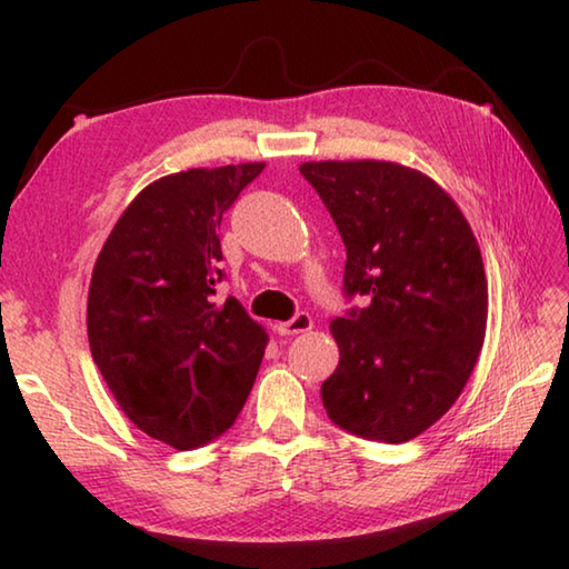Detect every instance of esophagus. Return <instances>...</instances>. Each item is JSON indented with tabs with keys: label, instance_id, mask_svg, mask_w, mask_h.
<instances>
[{
	"label": "esophagus",
	"instance_id": "esophagus-1",
	"mask_svg": "<svg viewBox=\"0 0 569 569\" xmlns=\"http://www.w3.org/2000/svg\"><path fill=\"white\" fill-rule=\"evenodd\" d=\"M313 329V319L308 313H296L291 321H286V323H276V331L281 333V336H296V333H306V331H311Z\"/></svg>",
	"mask_w": 569,
	"mask_h": 569
}]
</instances>
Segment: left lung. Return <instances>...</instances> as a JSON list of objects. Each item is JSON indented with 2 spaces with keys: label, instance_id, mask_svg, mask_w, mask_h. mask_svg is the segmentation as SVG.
<instances>
[{
  "label": "left lung",
  "instance_id": "left-lung-1",
  "mask_svg": "<svg viewBox=\"0 0 569 569\" xmlns=\"http://www.w3.org/2000/svg\"><path fill=\"white\" fill-rule=\"evenodd\" d=\"M346 246V296L331 321L339 366L323 409L356 437L401 445L437 423L475 371L487 331L479 243L449 192L389 160L303 162Z\"/></svg>",
  "mask_w": 569,
  "mask_h": 569
}]
</instances>
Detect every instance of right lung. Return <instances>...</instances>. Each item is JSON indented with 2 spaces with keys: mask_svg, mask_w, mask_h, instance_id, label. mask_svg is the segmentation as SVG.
Masks as SVG:
<instances>
[{
  "mask_svg": "<svg viewBox=\"0 0 569 569\" xmlns=\"http://www.w3.org/2000/svg\"><path fill=\"white\" fill-rule=\"evenodd\" d=\"M263 168H192L150 182L92 268V359L134 427L172 449L203 447L233 427L263 359V326L233 296L213 301L220 220Z\"/></svg>",
  "mask_w": 569,
  "mask_h": 569,
  "instance_id": "add662e5",
  "label": "right lung"
}]
</instances>
